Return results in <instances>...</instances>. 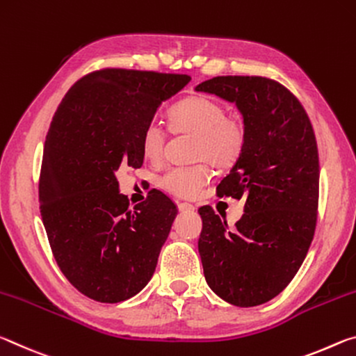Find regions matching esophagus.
Returning a JSON list of instances; mask_svg holds the SVG:
<instances>
[{
	"instance_id": "obj_1",
	"label": "esophagus",
	"mask_w": 356,
	"mask_h": 356,
	"mask_svg": "<svg viewBox=\"0 0 356 356\" xmlns=\"http://www.w3.org/2000/svg\"><path fill=\"white\" fill-rule=\"evenodd\" d=\"M178 209H179V211H181V213H191V211H194V207H192L191 205V203H184V202H181V203H178Z\"/></svg>"
}]
</instances>
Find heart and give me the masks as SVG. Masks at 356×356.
Segmentation results:
<instances>
[{"instance_id":"b5f03b06","label":"heart","mask_w":356,"mask_h":356,"mask_svg":"<svg viewBox=\"0 0 356 356\" xmlns=\"http://www.w3.org/2000/svg\"><path fill=\"white\" fill-rule=\"evenodd\" d=\"M173 132L194 134L192 157L208 161L216 168H229L240 159L248 142V131L241 120L227 116L222 104L207 96L183 99L168 112ZM165 131L157 123H149L140 137L142 154L148 161H159L164 156ZM209 178L207 164L173 167L159 178V186L168 194L189 199L194 197Z\"/></svg>"}]
</instances>
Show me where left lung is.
<instances>
[{
	"mask_svg": "<svg viewBox=\"0 0 356 356\" xmlns=\"http://www.w3.org/2000/svg\"><path fill=\"white\" fill-rule=\"evenodd\" d=\"M195 91L235 104L248 131L246 148L216 189L219 197L246 200L236 229L211 207L199 209L203 275L233 306L264 305L295 277L316 232L320 167L312 124L276 80L222 75Z\"/></svg>",
	"mask_w": 356,
	"mask_h": 356,
	"instance_id": "8db88e82",
	"label": "left lung"
}]
</instances>
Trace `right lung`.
Wrapping results in <instances>:
<instances>
[{
    "label": "right lung",
    "instance_id": "1",
    "mask_svg": "<svg viewBox=\"0 0 356 356\" xmlns=\"http://www.w3.org/2000/svg\"><path fill=\"white\" fill-rule=\"evenodd\" d=\"M189 81L102 69L74 83L56 108L40 168V216L61 273L91 300L124 301L153 277L178 209L156 189L129 208L116 172L142 167L143 129Z\"/></svg>",
    "mask_w": 356,
    "mask_h": 356
}]
</instances>
